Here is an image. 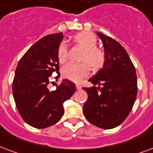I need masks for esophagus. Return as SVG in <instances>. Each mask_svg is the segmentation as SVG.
Returning <instances> with one entry per match:
<instances>
[{
  "instance_id": "1",
  "label": "esophagus",
  "mask_w": 153,
  "mask_h": 153,
  "mask_svg": "<svg viewBox=\"0 0 153 153\" xmlns=\"http://www.w3.org/2000/svg\"><path fill=\"white\" fill-rule=\"evenodd\" d=\"M76 89L77 90H81L82 89V86L80 84H76Z\"/></svg>"
}]
</instances>
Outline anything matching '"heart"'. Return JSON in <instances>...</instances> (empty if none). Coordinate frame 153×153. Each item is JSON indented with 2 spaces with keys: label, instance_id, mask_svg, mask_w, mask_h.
Listing matches in <instances>:
<instances>
[{
  "label": "heart",
  "instance_id": "heart-1",
  "mask_svg": "<svg viewBox=\"0 0 153 153\" xmlns=\"http://www.w3.org/2000/svg\"><path fill=\"white\" fill-rule=\"evenodd\" d=\"M74 40L78 45L85 48L82 61H86L91 67L98 71L102 67L105 62V53L97 48V39L90 32H81L74 37ZM57 58L60 63H65L68 58V48L65 43H62L57 49ZM90 73V68L87 63H68L62 69V74L65 79L75 82H81Z\"/></svg>",
  "mask_w": 153,
  "mask_h": 153
}]
</instances>
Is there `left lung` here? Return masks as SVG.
<instances>
[{
    "label": "left lung",
    "mask_w": 153,
    "mask_h": 153,
    "mask_svg": "<svg viewBox=\"0 0 153 153\" xmlns=\"http://www.w3.org/2000/svg\"><path fill=\"white\" fill-rule=\"evenodd\" d=\"M102 41L105 62L101 69L88 81L93 86L83 88L88 98L83 114L92 125L113 129L128 116L137 96L135 68L130 56L115 39L97 31ZM97 85L99 86L97 88Z\"/></svg>",
    "instance_id": "8db88e82"
}]
</instances>
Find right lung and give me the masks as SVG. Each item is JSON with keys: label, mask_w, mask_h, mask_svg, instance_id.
<instances>
[{"label": "right lung", "mask_w": 153, "mask_h": 153, "mask_svg": "<svg viewBox=\"0 0 153 153\" xmlns=\"http://www.w3.org/2000/svg\"><path fill=\"white\" fill-rule=\"evenodd\" d=\"M70 31V30H69ZM63 33L43 37L19 61L13 82V96L22 119L35 128L53 125L64 114L63 104L75 92V86L62 80L55 91L48 89L49 78L59 71L57 49Z\"/></svg>", "instance_id": "right-lung-1"}]
</instances>
